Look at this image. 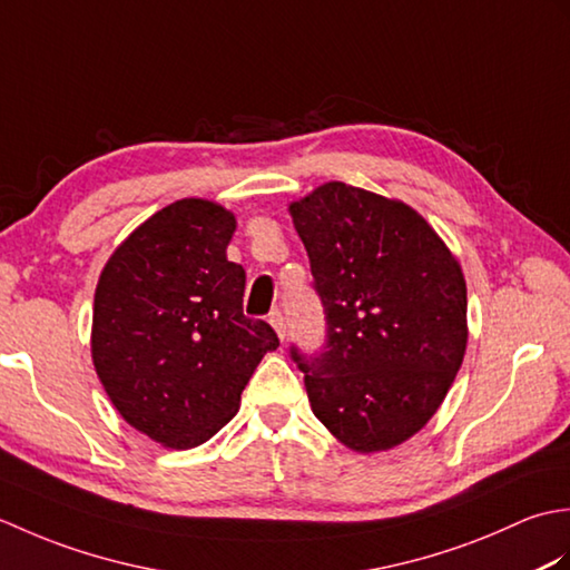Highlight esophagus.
Here are the masks:
<instances>
[{
    "mask_svg": "<svg viewBox=\"0 0 570 570\" xmlns=\"http://www.w3.org/2000/svg\"><path fill=\"white\" fill-rule=\"evenodd\" d=\"M269 323H272V328L276 331V335L284 341V337H286V318L282 316V311H272L269 313Z\"/></svg>",
    "mask_w": 570,
    "mask_h": 570,
    "instance_id": "obj_1",
    "label": "esophagus"
}]
</instances>
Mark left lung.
<instances>
[{
	"label": "left lung",
	"instance_id": "8db88e82",
	"mask_svg": "<svg viewBox=\"0 0 570 570\" xmlns=\"http://www.w3.org/2000/svg\"><path fill=\"white\" fill-rule=\"evenodd\" d=\"M288 213L325 311L321 353L292 345L313 414L357 453L390 451L426 426L463 365V269L414 208L341 180Z\"/></svg>",
	"mask_w": 570,
	"mask_h": 570
}]
</instances>
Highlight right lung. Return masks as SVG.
Instances as JSON below:
<instances>
[{
	"instance_id": "add662e5",
	"label": "right lung",
	"mask_w": 570,
	"mask_h": 570,
	"mask_svg": "<svg viewBox=\"0 0 570 570\" xmlns=\"http://www.w3.org/2000/svg\"><path fill=\"white\" fill-rule=\"evenodd\" d=\"M235 215L184 198L141 223L107 259L95 288L92 362L122 419L186 451L237 414L269 323L242 313L245 269L227 262Z\"/></svg>"
}]
</instances>
